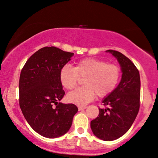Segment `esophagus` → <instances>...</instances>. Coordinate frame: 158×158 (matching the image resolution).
<instances>
[{
  "label": "esophagus",
  "mask_w": 158,
  "mask_h": 158,
  "mask_svg": "<svg viewBox=\"0 0 158 158\" xmlns=\"http://www.w3.org/2000/svg\"><path fill=\"white\" fill-rule=\"evenodd\" d=\"M87 107L86 106H78V110H84Z\"/></svg>",
  "instance_id": "obj_1"
}]
</instances>
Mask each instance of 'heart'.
<instances>
[{
    "label": "heart",
    "instance_id": "heart-1",
    "mask_svg": "<svg viewBox=\"0 0 158 158\" xmlns=\"http://www.w3.org/2000/svg\"><path fill=\"white\" fill-rule=\"evenodd\" d=\"M120 69L118 66L107 64L99 59L87 58L76 62L74 68L64 65L60 70L59 77L63 86L73 89L80 77L83 78L84 87H80L67 95L69 102L85 106L94 99L95 95L104 97L115 89L120 81Z\"/></svg>",
    "mask_w": 158,
    "mask_h": 158
}]
</instances>
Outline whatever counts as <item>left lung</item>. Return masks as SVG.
<instances>
[{"instance_id":"8db88e82","label":"left lung","mask_w":158,"mask_h":158,"mask_svg":"<svg viewBox=\"0 0 158 158\" xmlns=\"http://www.w3.org/2000/svg\"><path fill=\"white\" fill-rule=\"evenodd\" d=\"M118 59L123 75L118 86L102 101L99 116L91 121L93 134L103 141H113L124 135L132 125L140 107L141 81L139 70L120 52L108 50Z\"/></svg>"}]
</instances>
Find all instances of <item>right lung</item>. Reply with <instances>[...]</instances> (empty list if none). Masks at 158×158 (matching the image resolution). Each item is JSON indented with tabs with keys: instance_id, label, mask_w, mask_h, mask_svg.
Wrapping results in <instances>:
<instances>
[{
	"instance_id": "1",
	"label": "right lung",
	"mask_w": 158,
	"mask_h": 158,
	"mask_svg": "<svg viewBox=\"0 0 158 158\" xmlns=\"http://www.w3.org/2000/svg\"><path fill=\"white\" fill-rule=\"evenodd\" d=\"M73 53L56 47H45L30 56L21 71L19 106L27 123L48 138L65 134L71 127L77 107L59 102L65 94L60 70Z\"/></svg>"
}]
</instances>
